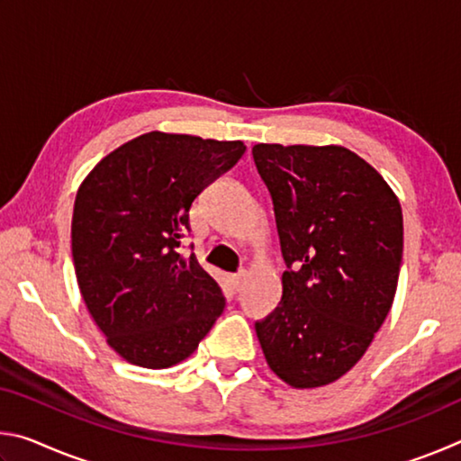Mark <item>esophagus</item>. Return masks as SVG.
I'll return each instance as SVG.
<instances>
[{
	"mask_svg": "<svg viewBox=\"0 0 461 461\" xmlns=\"http://www.w3.org/2000/svg\"><path fill=\"white\" fill-rule=\"evenodd\" d=\"M230 280H231V286L236 288V291H240L241 285H244V280H246V270H240V272H236V275H231Z\"/></svg>",
	"mask_w": 461,
	"mask_h": 461,
	"instance_id": "esophagus-1",
	"label": "esophagus"
}]
</instances>
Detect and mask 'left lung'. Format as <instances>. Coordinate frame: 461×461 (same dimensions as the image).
Here are the masks:
<instances>
[{
  "label": "left lung",
  "instance_id": "obj_1",
  "mask_svg": "<svg viewBox=\"0 0 461 461\" xmlns=\"http://www.w3.org/2000/svg\"><path fill=\"white\" fill-rule=\"evenodd\" d=\"M286 270L283 299L256 321L270 370L317 388L357 364L393 307L402 212L376 168L343 146L256 144Z\"/></svg>",
  "mask_w": 461,
  "mask_h": 461
}]
</instances>
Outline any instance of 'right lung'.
<instances>
[{
    "instance_id": "1",
    "label": "right lung",
    "mask_w": 461,
    "mask_h": 461,
    "mask_svg": "<svg viewBox=\"0 0 461 461\" xmlns=\"http://www.w3.org/2000/svg\"><path fill=\"white\" fill-rule=\"evenodd\" d=\"M244 142L148 131L81 183L71 244L85 305L107 343L142 368H170L223 313L220 285L181 254L193 201L236 165Z\"/></svg>"
}]
</instances>
